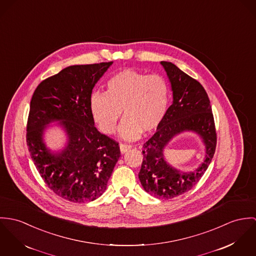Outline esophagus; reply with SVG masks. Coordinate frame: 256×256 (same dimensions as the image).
Wrapping results in <instances>:
<instances>
[{
    "label": "esophagus",
    "instance_id": "1",
    "mask_svg": "<svg viewBox=\"0 0 256 256\" xmlns=\"http://www.w3.org/2000/svg\"><path fill=\"white\" fill-rule=\"evenodd\" d=\"M132 148V145H128V144H122V143H120V152L124 154V153H126V152H128L130 149Z\"/></svg>",
    "mask_w": 256,
    "mask_h": 256
}]
</instances>
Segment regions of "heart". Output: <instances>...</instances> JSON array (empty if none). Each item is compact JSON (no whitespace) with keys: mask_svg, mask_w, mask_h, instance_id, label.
Segmentation results:
<instances>
[{"mask_svg":"<svg viewBox=\"0 0 256 256\" xmlns=\"http://www.w3.org/2000/svg\"><path fill=\"white\" fill-rule=\"evenodd\" d=\"M169 103L170 87L164 78L124 70L108 80L107 93L91 95L90 112L99 128L111 134L124 111L118 134L122 140H136L142 132L151 134L161 126Z\"/></svg>","mask_w":256,"mask_h":256,"instance_id":"b5f03b06","label":"heart"}]
</instances>
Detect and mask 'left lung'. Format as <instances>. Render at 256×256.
<instances>
[{
	"label": "left lung",
	"instance_id": "8db88e82",
	"mask_svg": "<svg viewBox=\"0 0 256 256\" xmlns=\"http://www.w3.org/2000/svg\"><path fill=\"white\" fill-rule=\"evenodd\" d=\"M172 91V103L154 136L143 145V161L138 178L150 196L170 199L192 190L210 165L216 149V130L208 95L198 80L176 64L162 60ZM196 133L206 148V156L194 170L182 172L166 160L168 142L184 132Z\"/></svg>",
	"mask_w": 256,
	"mask_h": 256
}]
</instances>
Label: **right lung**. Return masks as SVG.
<instances>
[{"mask_svg":"<svg viewBox=\"0 0 256 256\" xmlns=\"http://www.w3.org/2000/svg\"><path fill=\"white\" fill-rule=\"evenodd\" d=\"M112 64L70 66L37 86L30 102L26 142L31 159L48 188L72 202L100 198L120 157L118 143L98 132L90 112L92 90ZM52 123L67 138L57 152L44 140Z\"/></svg>","mask_w":256,"mask_h":256,"instance_id":"1","label":"right lung"}]
</instances>
